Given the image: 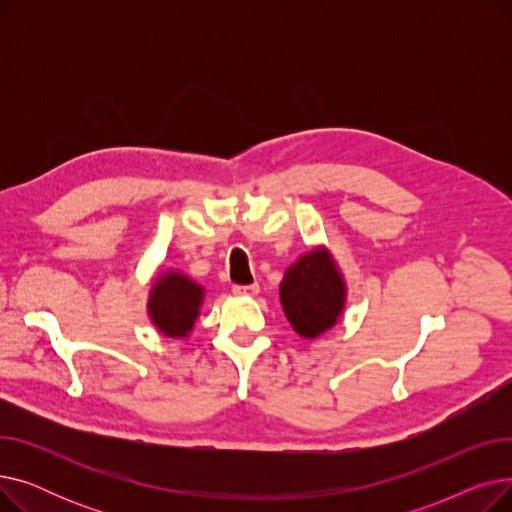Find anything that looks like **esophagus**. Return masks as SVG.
<instances>
[{"label": "esophagus", "instance_id": "obj_1", "mask_svg": "<svg viewBox=\"0 0 512 512\" xmlns=\"http://www.w3.org/2000/svg\"><path fill=\"white\" fill-rule=\"evenodd\" d=\"M234 294H238V297H257L259 292V284H249V286H234L232 288Z\"/></svg>", "mask_w": 512, "mask_h": 512}]
</instances>
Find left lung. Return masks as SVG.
I'll return each instance as SVG.
<instances>
[{"label": "left lung", "instance_id": "8db88e82", "mask_svg": "<svg viewBox=\"0 0 512 512\" xmlns=\"http://www.w3.org/2000/svg\"><path fill=\"white\" fill-rule=\"evenodd\" d=\"M346 280L328 247L317 245L284 272L280 303L292 330L315 340L338 324L346 307Z\"/></svg>", "mask_w": 512, "mask_h": 512}]
</instances>
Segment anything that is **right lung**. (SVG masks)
<instances>
[{"label": "right lung", "mask_w": 512, "mask_h": 512, "mask_svg": "<svg viewBox=\"0 0 512 512\" xmlns=\"http://www.w3.org/2000/svg\"><path fill=\"white\" fill-rule=\"evenodd\" d=\"M205 288L180 270L159 272L151 280L147 315L155 330L174 340H184L195 330L201 315Z\"/></svg>", "instance_id": "right-lung-1"}]
</instances>
